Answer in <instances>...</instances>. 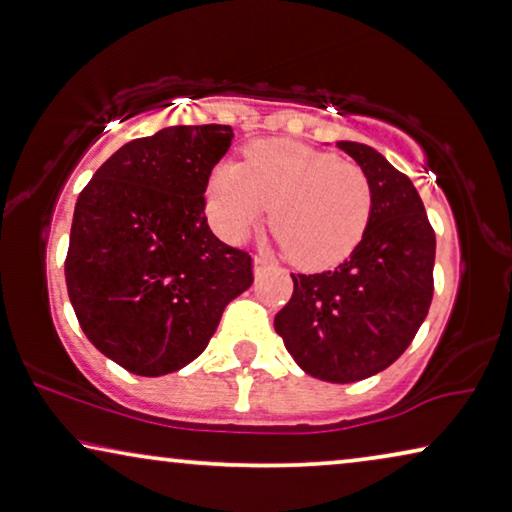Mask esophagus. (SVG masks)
I'll list each match as a JSON object with an SVG mask.
<instances>
[{
    "mask_svg": "<svg viewBox=\"0 0 512 512\" xmlns=\"http://www.w3.org/2000/svg\"><path fill=\"white\" fill-rule=\"evenodd\" d=\"M268 265H270V261H268V258H265V256L258 254V256L254 258V272H256V274H261L265 268H268Z\"/></svg>",
    "mask_w": 512,
    "mask_h": 512,
    "instance_id": "1",
    "label": "esophagus"
}]
</instances>
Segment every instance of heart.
<instances>
[{"label":"heart","mask_w":512,"mask_h":512,"mask_svg":"<svg viewBox=\"0 0 512 512\" xmlns=\"http://www.w3.org/2000/svg\"><path fill=\"white\" fill-rule=\"evenodd\" d=\"M210 217L226 240H242L265 214L279 244L302 268H328L351 254L372 214L365 170L335 154L293 143L258 140L244 164H221L207 187Z\"/></svg>","instance_id":"1"}]
</instances>
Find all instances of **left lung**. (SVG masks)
Instances as JSON below:
<instances>
[{
    "label": "left lung",
    "instance_id": "8db88e82",
    "mask_svg": "<svg viewBox=\"0 0 512 512\" xmlns=\"http://www.w3.org/2000/svg\"><path fill=\"white\" fill-rule=\"evenodd\" d=\"M372 182V214L348 261L291 274L274 330L307 374L353 383L383 372L425 321L434 295L436 235L413 182L374 147L339 140Z\"/></svg>",
    "mask_w": 512,
    "mask_h": 512
}]
</instances>
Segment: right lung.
Returning <instances> with one entry per match:
<instances>
[{"mask_svg": "<svg viewBox=\"0 0 512 512\" xmlns=\"http://www.w3.org/2000/svg\"><path fill=\"white\" fill-rule=\"evenodd\" d=\"M231 138L228 124L161 129L122 145L80 191L66 291L87 339L131 374L196 360L254 281L251 256L205 217L207 182Z\"/></svg>", "mask_w": 512, "mask_h": 512, "instance_id": "obj_1", "label": "right lung"}]
</instances>
